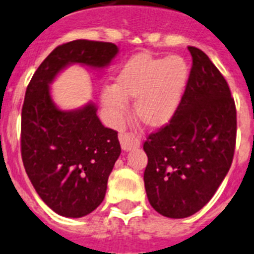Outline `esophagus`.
Wrapping results in <instances>:
<instances>
[{
	"mask_svg": "<svg viewBox=\"0 0 254 254\" xmlns=\"http://www.w3.org/2000/svg\"><path fill=\"white\" fill-rule=\"evenodd\" d=\"M119 140H120L121 148H123V151L125 152L138 148V147L140 145V140L138 139V138H135V136H133L131 134H127V133L120 134Z\"/></svg>",
	"mask_w": 254,
	"mask_h": 254,
	"instance_id": "1",
	"label": "esophagus"
}]
</instances>
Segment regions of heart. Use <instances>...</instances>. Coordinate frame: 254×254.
Wrapping results in <instances>:
<instances>
[{"label": "heart", "instance_id": "1", "mask_svg": "<svg viewBox=\"0 0 254 254\" xmlns=\"http://www.w3.org/2000/svg\"><path fill=\"white\" fill-rule=\"evenodd\" d=\"M190 75L184 57H154L138 54L130 57L115 76L114 85L101 92V102L115 125H120L127 101L134 102V116L149 130L166 127L173 120Z\"/></svg>", "mask_w": 254, "mask_h": 254}]
</instances>
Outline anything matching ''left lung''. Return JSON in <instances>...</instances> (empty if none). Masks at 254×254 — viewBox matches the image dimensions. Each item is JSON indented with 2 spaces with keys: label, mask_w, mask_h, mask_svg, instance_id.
Instances as JSON below:
<instances>
[{
  "label": "left lung",
  "mask_w": 254,
  "mask_h": 254,
  "mask_svg": "<svg viewBox=\"0 0 254 254\" xmlns=\"http://www.w3.org/2000/svg\"><path fill=\"white\" fill-rule=\"evenodd\" d=\"M170 124L148 135L144 187L149 203L170 219L198 212L213 197L233 162L237 110L230 88L199 48Z\"/></svg>",
  "instance_id": "obj_1"
}]
</instances>
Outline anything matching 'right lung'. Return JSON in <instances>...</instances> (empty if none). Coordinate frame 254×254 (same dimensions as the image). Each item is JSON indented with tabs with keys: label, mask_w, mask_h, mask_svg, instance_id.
I'll return each instance as SVG.
<instances>
[{
	"label": "right lung",
	"mask_w": 254,
	"mask_h": 254,
	"mask_svg": "<svg viewBox=\"0 0 254 254\" xmlns=\"http://www.w3.org/2000/svg\"><path fill=\"white\" fill-rule=\"evenodd\" d=\"M119 47L78 39L55 48L26 88L21 110V157L28 178L52 211L78 219L102 203L107 180L121 153L118 131L105 127L97 106L61 110L51 84L67 66L103 70Z\"/></svg>",
	"instance_id": "obj_1"
}]
</instances>
